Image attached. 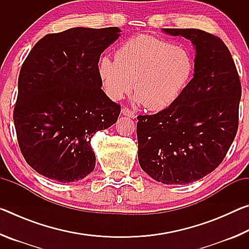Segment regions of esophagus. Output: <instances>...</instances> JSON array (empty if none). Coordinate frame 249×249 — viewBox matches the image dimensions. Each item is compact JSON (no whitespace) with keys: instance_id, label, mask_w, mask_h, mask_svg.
<instances>
[{"instance_id":"1","label":"esophagus","mask_w":249,"mask_h":249,"mask_svg":"<svg viewBox=\"0 0 249 249\" xmlns=\"http://www.w3.org/2000/svg\"><path fill=\"white\" fill-rule=\"evenodd\" d=\"M122 114L125 115V116H128V117H130V119H135V116H136L135 112H133L132 109H129L127 107L122 108Z\"/></svg>"}]
</instances>
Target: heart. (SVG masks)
<instances>
[{
    "label": "heart",
    "instance_id": "1",
    "mask_svg": "<svg viewBox=\"0 0 249 249\" xmlns=\"http://www.w3.org/2000/svg\"><path fill=\"white\" fill-rule=\"evenodd\" d=\"M192 73V61L182 48L149 35H137L122 44L115 59L100 58L98 74L112 100L133 89L136 101L151 111L167 108L179 98Z\"/></svg>",
    "mask_w": 249,
    "mask_h": 249
}]
</instances>
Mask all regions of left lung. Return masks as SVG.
<instances>
[{"label":"left lung","mask_w":249,"mask_h":249,"mask_svg":"<svg viewBox=\"0 0 249 249\" xmlns=\"http://www.w3.org/2000/svg\"><path fill=\"white\" fill-rule=\"evenodd\" d=\"M195 45V73L170 107L137 117L138 161L158 182L188 184L224 159L238 128L242 87L229 48L196 28H163Z\"/></svg>","instance_id":"1"}]
</instances>
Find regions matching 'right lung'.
<instances>
[{
	"label": "right lung",
	"instance_id": "right-lung-1",
	"mask_svg": "<svg viewBox=\"0 0 249 249\" xmlns=\"http://www.w3.org/2000/svg\"><path fill=\"white\" fill-rule=\"evenodd\" d=\"M120 32L73 27L48 34L25 59L13 120L25 160L46 178L68 183L93 171L91 138L121 112L98 74L101 53Z\"/></svg>",
	"mask_w": 249,
	"mask_h": 249
}]
</instances>
